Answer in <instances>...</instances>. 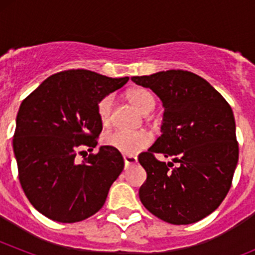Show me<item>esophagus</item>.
I'll list each match as a JSON object with an SVG mask.
<instances>
[{
  "label": "esophagus",
  "instance_id": "1",
  "mask_svg": "<svg viewBox=\"0 0 255 255\" xmlns=\"http://www.w3.org/2000/svg\"><path fill=\"white\" fill-rule=\"evenodd\" d=\"M124 162H125V168H129L131 164H135L138 162V158L134 155H124Z\"/></svg>",
  "mask_w": 255,
  "mask_h": 255
}]
</instances>
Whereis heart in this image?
I'll list each match as a JSON object with an SVG mask.
<instances>
[{"instance_id":"1","label":"heart","mask_w":255,"mask_h":255,"mask_svg":"<svg viewBox=\"0 0 255 255\" xmlns=\"http://www.w3.org/2000/svg\"><path fill=\"white\" fill-rule=\"evenodd\" d=\"M129 102L134 106L141 114L147 115L152 112L155 107L154 96L145 88H134L130 89L126 94ZM112 97L106 96L97 105V114L100 121L103 125H108L111 120L112 111ZM103 144L110 148L119 150L126 155H134L140 150L145 149L152 141L150 135L145 131H123V130H114L106 132L103 135Z\"/></svg>"}]
</instances>
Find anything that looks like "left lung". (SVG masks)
I'll list each match as a JSON object with an SVG mask.
<instances>
[{
    "instance_id": "8db88e82",
    "label": "left lung",
    "mask_w": 255,
    "mask_h": 255,
    "mask_svg": "<svg viewBox=\"0 0 255 255\" xmlns=\"http://www.w3.org/2000/svg\"><path fill=\"white\" fill-rule=\"evenodd\" d=\"M131 80L152 89L164 107L161 136L139 154L147 172L140 202L168 224L198 222L218 208L231 188L239 159L233 110L190 71L167 70ZM155 154L173 161H158Z\"/></svg>"
}]
</instances>
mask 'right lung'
Wrapping results in <instances>:
<instances>
[{"instance_id":"add662e5","label":"right lung","mask_w":255,"mask_h":255,"mask_svg":"<svg viewBox=\"0 0 255 255\" xmlns=\"http://www.w3.org/2000/svg\"><path fill=\"white\" fill-rule=\"evenodd\" d=\"M129 78L66 70L47 78L20 105L12 147L26 198L49 220L73 224L103 207L124 170L119 150L103 145L82 162L80 147L93 150L102 131L97 105Z\"/></svg>"}]
</instances>
